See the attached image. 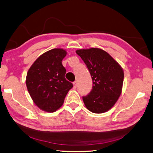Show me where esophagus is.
<instances>
[{"instance_id":"esophagus-1","label":"esophagus","mask_w":153,"mask_h":153,"mask_svg":"<svg viewBox=\"0 0 153 153\" xmlns=\"http://www.w3.org/2000/svg\"><path fill=\"white\" fill-rule=\"evenodd\" d=\"M73 84H74V88L76 89V87H77V82H74L73 83Z\"/></svg>"}]
</instances>
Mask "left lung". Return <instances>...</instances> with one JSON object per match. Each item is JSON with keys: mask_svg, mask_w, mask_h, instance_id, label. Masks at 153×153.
<instances>
[{"mask_svg": "<svg viewBox=\"0 0 153 153\" xmlns=\"http://www.w3.org/2000/svg\"><path fill=\"white\" fill-rule=\"evenodd\" d=\"M76 53L86 65L93 82L91 91L82 97L85 106L92 113L107 112L117 101L122 91V67L102 49H79Z\"/></svg>", "mask_w": 153, "mask_h": 153, "instance_id": "left-lung-1", "label": "left lung"}]
</instances>
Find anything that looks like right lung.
Segmentation results:
<instances>
[{"instance_id": "add662e5", "label": "right lung", "mask_w": 153, "mask_h": 153, "mask_svg": "<svg viewBox=\"0 0 153 153\" xmlns=\"http://www.w3.org/2000/svg\"><path fill=\"white\" fill-rule=\"evenodd\" d=\"M65 50L54 48L40 55L27 71L26 86L31 98L38 108L55 112L63 104L73 84L65 79L66 69L62 60Z\"/></svg>"}]
</instances>
